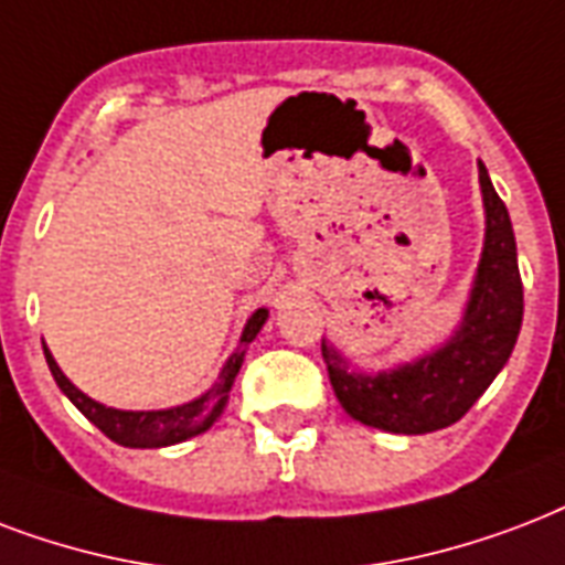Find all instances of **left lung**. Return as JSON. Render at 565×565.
<instances>
[{
	"label": "left lung",
	"instance_id": "8db88e82",
	"mask_svg": "<svg viewBox=\"0 0 565 565\" xmlns=\"http://www.w3.org/2000/svg\"><path fill=\"white\" fill-rule=\"evenodd\" d=\"M478 173L487 238L469 303L448 342L377 374L351 369L327 339L321 342L332 392L356 422L404 436L450 427L469 413L513 353L524 312L513 223L483 164H478Z\"/></svg>",
	"mask_w": 565,
	"mask_h": 565
}]
</instances>
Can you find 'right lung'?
I'll list each match as a JSON object with an SVG mask.
<instances>
[{
	"label": "right lung",
	"mask_w": 565,
	"mask_h": 565,
	"mask_svg": "<svg viewBox=\"0 0 565 565\" xmlns=\"http://www.w3.org/2000/svg\"><path fill=\"white\" fill-rule=\"evenodd\" d=\"M268 321V309H256V312L247 318L242 332V342H238V351L226 360V365L221 369V377L209 392H203L194 401L188 404L170 406V409H141V413H132V409H115V406H105L94 397H87L85 392H78L64 371L58 369V362L52 360L50 348L43 344V356H46V365H50L52 377L58 383V388L73 401L78 413L85 415L87 422L96 424L99 430L108 436L117 445L124 448H164V445H177V441H185L191 436H200L212 427L217 418L223 415L226 404H230V388H233L238 371H242L244 351L250 348V342L259 335L262 323Z\"/></svg>",
	"instance_id": "obj_1"
}]
</instances>
